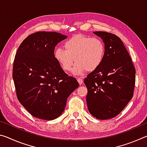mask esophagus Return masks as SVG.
Returning a JSON list of instances; mask_svg holds the SVG:
<instances>
[{"mask_svg": "<svg viewBox=\"0 0 147 147\" xmlns=\"http://www.w3.org/2000/svg\"><path fill=\"white\" fill-rule=\"evenodd\" d=\"M77 80H78V83L80 84V85H82V84H83V80L81 78H77Z\"/></svg>", "mask_w": 147, "mask_h": 147, "instance_id": "34e87169", "label": "esophagus"}]
</instances>
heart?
Here are the masks:
<instances>
[{"label": "heart", "mask_w": 147, "mask_h": 147, "mask_svg": "<svg viewBox=\"0 0 147 147\" xmlns=\"http://www.w3.org/2000/svg\"><path fill=\"white\" fill-rule=\"evenodd\" d=\"M63 46L65 49L58 47L54 50V58L65 71L71 70L75 60L73 73L77 75L96 70L105 55V45L100 39L81 34L65 41Z\"/></svg>", "instance_id": "b5f03b06"}]
</instances>
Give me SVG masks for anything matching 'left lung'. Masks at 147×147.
I'll return each instance as SVG.
<instances>
[{
    "label": "left lung",
    "instance_id": "left-lung-1",
    "mask_svg": "<svg viewBox=\"0 0 147 147\" xmlns=\"http://www.w3.org/2000/svg\"><path fill=\"white\" fill-rule=\"evenodd\" d=\"M93 33L102 39L105 55L100 67L84 79L86 101L91 115L104 120L119 115L132 98L136 69L118 36L106 32Z\"/></svg>",
    "mask_w": 147,
    "mask_h": 147
}]
</instances>
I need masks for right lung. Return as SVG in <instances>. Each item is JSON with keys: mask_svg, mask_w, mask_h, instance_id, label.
Here are the masks:
<instances>
[{"mask_svg": "<svg viewBox=\"0 0 147 147\" xmlns=\"http://www.w3.org/2000/svg\"><path fill=\"white\" fill-rule=\"evenodd\" d=\"M66 38L57 32H38L24 39L17 49L13 66L17 97L35 117H58L69 96L79 86L54 58L56 45Z\"/></svg>", "mask_w": 147, "mask_h": 147, "instance_id": "right-lung-1", "label": "right lung"}]
</instances>
